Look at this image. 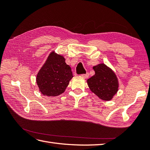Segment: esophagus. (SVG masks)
<instances>
[{
    "label": "esophagus",
    "instance_id": "obj_1",
    "mask_svg": "<svg viewBox=\"0 0 150 150\" xmlns=\"http://www.w3.org/2000/svg\"><path fill=\"white\" fill-rule=\"evenodd\" d=\"M88 76H89L88 73H85V74H82L81 75V77L84 78V79H87L88 77Z\"/></svg>",
    "mask_w": 150,
    "mask_h": 150
}]
</instances>
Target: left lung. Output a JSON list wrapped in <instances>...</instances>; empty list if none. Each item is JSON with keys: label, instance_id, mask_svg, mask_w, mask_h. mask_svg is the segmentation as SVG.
<instances>
[{"label": "left lung", "instance_id": "8db88e82", "mask_svg": "<svg viewBox=\"0 0 150 150\" xmlns=\"http://www.w3.org/2000/svg\"><path fill=\"white\" fill-rule=\"evenodd\" d=\"M95 75L87 80L90 90L103 101H110L118 92L119 83L112 69L105 64L93 67Z\"/></svg>", "mask_w": 150, "mask_h": 150}]
</instances>
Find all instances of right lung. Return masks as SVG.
Wrapping results in <instances>:
<instances>
[{
  "label": "right lung",
  "mask_w": 150,
  "mask_h": 150,
  "mask_svg": "<svg viewBox=\"0 0 150 150\" xmlns=\"http://www.w3.org/2000/svg\"><path fill=\"white\" fill-rule=\"evenodd\" d=\"M65 60L54 51L48 56L36 76L37 85L43 95L54 97L64 92L73 77L71 67Z\"/></svg>",
  "instance_id": "1"
}]
</instances>
